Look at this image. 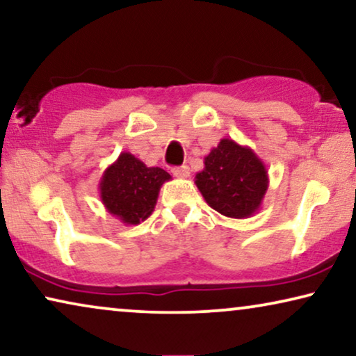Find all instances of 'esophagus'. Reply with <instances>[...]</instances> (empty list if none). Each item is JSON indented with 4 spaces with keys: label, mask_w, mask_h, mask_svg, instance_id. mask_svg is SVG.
I'll list each match as a JSON object with an SVG mask.
<instances>
[{
    "label": "esophagus",
    "mask_w": 356,
    "mask_h": 356,
    "mask_svg": "<svg viewBox=\"0 0 356 356\" xmlns=\"http://www.w3.org/2000/svg\"><path fill=\"white\" fill-rule=\"evenodd\" d=\"M172 172H173V175L177 178H188L189 177V167H188V165H181V167H175Z\"/></svg>",
    "instance_id": "1"
}]
</instances>
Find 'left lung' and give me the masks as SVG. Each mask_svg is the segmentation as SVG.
Listing matches in <instances>:
<instances>
[{
	"mask_svg": "<svg viewBox=\"0 0 356 356\" xmlns=\"http://www.w3.org/2000/svg\"><path fill=\"white\" fill-rule=\"evenodd\" d=\"M194 183L213 211L248 218L261 209L269 175L254 150L225 138L204 157V170L196 173Z\"/></svg>",
	"mask_w": 356,
	"mask_h": 356,
	"instance_id": "8db88e82",
	"label": "left lung"
}]
</instances>
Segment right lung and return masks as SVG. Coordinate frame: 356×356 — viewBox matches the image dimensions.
Masks as SVG:
<instances>
[{
	"label": "right lung",
	"mask_w": 356,
	"mask_h": 356,
	"mask_svg": "<svg viewBox=\"0 0 356 356\" xmlns=\"http://www.w3.org/2000/svg\"><path fill=\"white\" fill-rule=\"evenodd\" d=\"M170 179L163 168L147 167L133 154L121 152L102 175L100 201L124 225H138L154 212L160 188Z\"/></svg>",
	"instance_id": "obj_1"
}]
</instances>
